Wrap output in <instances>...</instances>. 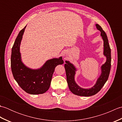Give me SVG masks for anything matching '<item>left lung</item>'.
<instances>
[{"mask_svg":"<svg viewBox=\"0 0 122 122\" xmlns=\"http://www.w3.org/2000/svg\"><path fill=\"white\" fill-rule=\"evenodd\" d=\"M96 27L97 30L100 31L101 36L104 42L103 54L107 57V61L101 66V76L97 79L95 84L90 89H83L80 87L76 83L74 80V76L76 74V67L69 61H66V64H64V68L66 72V81L68 82L69 88L72 93L76 95L90 97L96 94L104 86L109 76L111 66V54L108 40L107 34L102 29V27L98 24H96Z\"/></svg>","mask_w":122,"mask_h":122,"instance_id":"1","label":"left lung"}]
</instances>
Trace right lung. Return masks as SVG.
<instances>
[{"label":"right lung","instance_id":"add662e5","mask_svg":"<svg viewBox=\"0 0 122 122\" xmlns=\"http://www.w3.org/2000/svg\"><path fill=\"white\" fill-rule=\"evenodd\" d=\"M26 26L19 32L12 48V73L18 85L25 92L30 94H43L50 87L55 68L59 64H62L64 62L60 56L46 61L38 69H31L25 66L21 61L20 45Z\"/></svg>","mask_w":122,"mask_h":122}]
</instances>
